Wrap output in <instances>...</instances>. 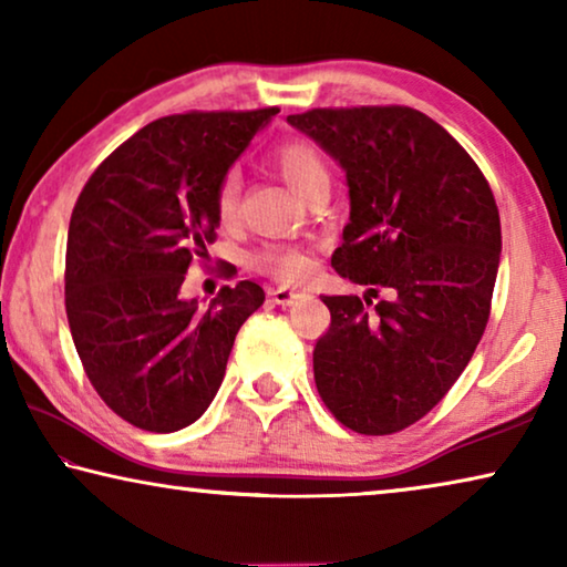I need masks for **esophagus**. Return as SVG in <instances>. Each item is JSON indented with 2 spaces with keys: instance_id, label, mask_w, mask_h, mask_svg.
<instances>
[{
  "instance_id": "obj_1",
  "label": "esophagus",
  "mask_w": 567,
  "mask_h": 567,
  "mask_svg": "<svg viewBox=\"0 0 567 567\" xmlns=\"http://www.w3.org/2000/svg\"><path fill=\"white\" fill-rule=\"evenodd\" d=\"M302 290H292V287H269L267 298L275 302V306H292L295 300L302 298Z\"/></svg>"
}]
</instances>
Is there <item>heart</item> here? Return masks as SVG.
Returning a JSON list of instances; mask_svg holds the SVG:
<instances>
[{"mask_svg": "<svg viewBox=\"0 0 567 567\" xmlns=\"http://www.w3.org/2000/svg\"><path fill=\"white\" fill-rule=\"evenodd\" d=\"M272 163L285 183L290 185L295 193H300L302 198L308 196L318 185L331 183V173H328L326 157L310 145L306 140H285L272 150ZM236 206H239V181L236 175L229 173L218 183L216 188V216L224 226H231L236 218ZM251 267L259 269L275 280L290 282L300 280L310 272V257L302 249L295 247H261L251 255Z\"/></svg>", "mask_w": 567, "mask_h": 567, "instance_id": "1", "label": "heart"}]
</instances>
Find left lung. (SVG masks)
Wrapping results in <instances>:
<instances>
[{
	"label": "left lung",
	"mask_w": 567,
	"mask_h": 567,
	"mask_svg": "<svg viewBox=\"0 0 567 567\" xmlns=\"http://www.w3.org/2000/svg\"><path fill=\"white\" fill-rule=\"evenodd\" d=\"M287 122L343 167L351 216L331 265L369 287L364 300L323 295L318 394L353 433H400L443 400L484 336L502 255L494 193L417 109H310ZM379 289L393 298L371 303Z\"/></svg>",
	"instance_id": "left-lung-1"
}]
</instances>
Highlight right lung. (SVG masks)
<instances>
[{"label": "right lung", "mask_w": 567, "mask_h": 567, "mask_svg": "<svg viewBox=\"0 0 567 567\" xmlns=\"http://www.w3.org/2000/svg\"><path fill=\"white\" fill-rule=\"evenodd\" d=\"M280 112L163 116L116 147L83 185L68 226L65 312L101 400L150 433L196 422L224 382L234 338L265 302L257 282L183 300L190 261L216 239V188Z\"/></svg>", "instance_id": "add662e5"}]
</instances>
